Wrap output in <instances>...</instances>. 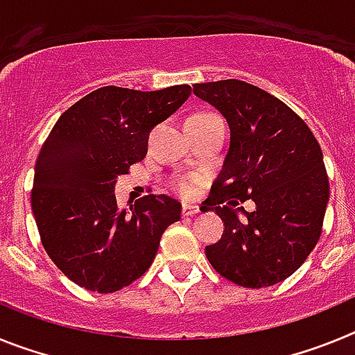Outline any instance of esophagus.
<instances>
[{"label": "esophagus", "instance_id": "esophagus-1", "mask_svg": "<svg viewBox=\"0 0 355 355\" xmlns=\"http://www.w3.org/2000/svg\"><path fill=\"white\" fill-rule=\"evenodd\" d=\"M181 213H183V216H192V215H196V213H199V208L193 205H183Z\"/></svg>", "mask_w": 355, "mask_h": 355}]
</instances>
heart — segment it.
Masks as SVG:
<instances>
[{
	"label": "heart",
	"instance_id": "1",
	"mask_svg": "<svg viewBox=\"0 0 355 355\" xmlns=\"http://www.w3.org/2000/svg\"><path fill=\"white\" fill-rule=\"evenodd\" d=\"M192 117H213V114H196ZM202 178L197 174H184L174 178L171 183V187L174 188L175 192L183 197H192L199 192V188L202 187Z\"/></svg>",
	"mask_w": 355,
	"mask_h": 355
}]
</instances>
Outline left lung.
<instances>
[{
    "label": "left lung",
    "instance_id": "1",
    "mask_svg": "<svg viewBox=\"0 0 355 355\" xmlns=\"http://www.w3.org/2000/svg\"><path fill=\"white\" fill-rule=\"evenodd\" d=\"M193 94L215 106L231 130L224 167L202 209H215L225 229L206 245V258L238 286L281 283L322 234L329 178L318 140L290 106L247 81L196 83ZM247 198L257 202L254 212L230 208Z\"/></svg>",
    "mask_w": 355,
    "mask_h": 355
}]
</instances>
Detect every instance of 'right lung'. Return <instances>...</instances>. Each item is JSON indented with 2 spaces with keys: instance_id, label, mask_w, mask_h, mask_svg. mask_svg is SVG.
<instances>
[{
  "instance_id": "1",
  "label": "right lung",
  "mask_w": 355,
  "mask_h": 355,
  "mask_svg": "<svg viewBox=\"0 0 355 355\" xmlns=\"http://www.w3.org/2000/svg\"><path fill=\"white\" fill-rule=\"evenodd\" d=\"M190 92V85L155 92L101 87L65 110L40 147L31 209L42 247L78 286L114 293L142 277L163 231L181 218L168 196L150 193L121 209L114 188L147 155L149 131Z\"/></svg>"
}]
</instances>
